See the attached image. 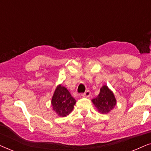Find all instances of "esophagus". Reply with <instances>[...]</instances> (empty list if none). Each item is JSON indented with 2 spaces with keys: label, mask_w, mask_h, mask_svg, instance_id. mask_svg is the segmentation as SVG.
<instances>
[{
  "label": "esophagus",
  "mask_w": 151,
  "mask_h": 151,
  "mask_svg": "<svg viewBox=\"0 0 151 151\" xmlns=\"http://www.w3.org/2000/svg\"><path fill=\"white\" fill-rule=\"evenodd\" d=\"M90 92L89 90H87V91H86L84 93L82 94V96H85V97H88V96H90Z\"/></svg>",
  "instance_id": "1"
}]
</instances>
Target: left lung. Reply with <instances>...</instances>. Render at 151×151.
Here are the masks:
<instances>
[{"label":"left lung","instance_id":"1","mask_svg":"<svg viewBox=\"0 0 151 151\" xmlns=\"http://www.w3.org/2000/svg\"><path fill=\"white\" fill-rule=\"evenodd\" d=\"M92 103L100 113L107 114L116 105V99L113 93L108 86H104L100 89L99 95L92 100Z\"/></svg>","mask_w":151,"mask_h":151}]
</instances>
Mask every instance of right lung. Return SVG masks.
Segmentation results:
<instances>
[{
    "instance_id": "obj_1",
    "label": "right lung",
    "mask_w": 151,
    "mask_h": 151,
    "mask_svg": "<svg viewBox=\"0 0 151 151\" xmlns=\"http://www.w3.org/2000/svg\"><path fill=\"white\" fill-rule=\"evenodd\" d=\"M76 100L70 94V92L64 87L59 85L56 88L52 99L53 110L58 115L66 116L72 111Z\"/></svg>"
}]
</instances>
